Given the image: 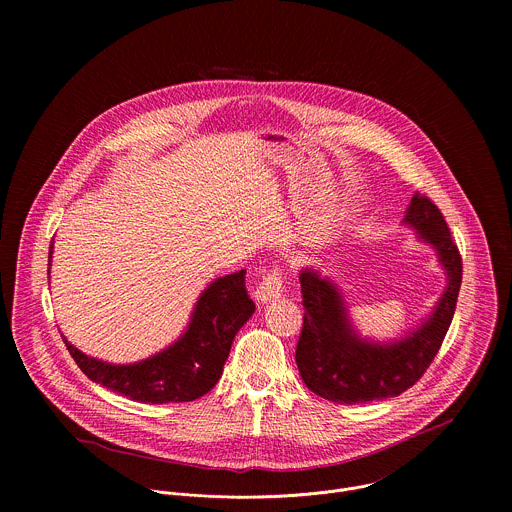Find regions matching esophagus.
<instances>
[{
	"mask_svg": "<svg viewBox=\"0 0 512 512\" xmlns=\"http://www.w3.org/2000/svg\"><path fill=\"white\" fill-rule=\"evenodd\" d=\"M283 287H285V273H283V269L277 267V269H271L263 275V279L257 285L255 296L261 304H265V302H271V300L279 298L283 294Z\"/></svg>",
	"mask_w": 512,
	"mask_h": 512,
	"instance_id": "34e87169",
	"label": "esophagus"
}]
</instances>
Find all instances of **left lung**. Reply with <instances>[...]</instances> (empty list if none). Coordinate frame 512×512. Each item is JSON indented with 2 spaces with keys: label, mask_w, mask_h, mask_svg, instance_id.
Here are the masks:
<instances>
[{
  "label": "left lung",
  "mask_w": 512,
  "mask_h": 512,
  "mask_svg": "<svg viewBox=\"0 0 512 512\" xmlns=\"http://www.w3.org/2000/svg\"><path fill=\"white\" fill-rule=\"evenodd\" d=\"M405 223L437 249L448 287L429 320L395 344L360 340L348 324L336 285L312 269L300 275L304 324L296 362L306 387L328 401L354 405L397 397L423 377L442 348L462 285V257L444 214L427 196L415 192Z\"/></svg>",
  "instance_id": "1"
}]
</instances>
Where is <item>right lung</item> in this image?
<instances>
[{
    "instance_id": "obj_1",
    "label": "right lung",
    "mask_w": 512,
    "mask_h": 512,
    "mask_svg": "<svg viewBox=\"0 0 512 512\" xmlns=\"http://www.w3.org/2000/svg\"><path fill=\"white\" fill-rule=\"evenodd\" d=\"M52 245L48 253L50 265ZM50 273V267H48ZM255 312L245 289V269L212 281L196 304L186 334L168 350L137 362L109 364L64 340L79 369L113 393L139 403H184L206 395L223 375L231 344Z\"/></svg>"
}]
</instances>
